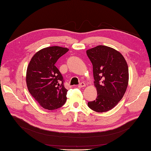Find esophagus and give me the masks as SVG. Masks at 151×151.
Listing matches in <instances>:
<instances>
[{
  "instance_id": "obj_1",
  "label": "esophagus",
  "mask_w": 151,
  "mask_h": 151,
  "mask_svg": "<svg viewBox=\"0 0 151 151\" xmlns=\"http://www.w3.org/2000/svg\"><path fill=\"white\" fill-rule=\"evenodd\" d=\"M78 87L79 88H84V87H86V84H85L84 82H81V84H80L78 86Z\"/></svg>"
}]
</instances>
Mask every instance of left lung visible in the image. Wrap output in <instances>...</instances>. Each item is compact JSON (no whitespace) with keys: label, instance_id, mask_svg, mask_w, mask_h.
<instances>
[{"label":"left lung","instance_id":"left-lung-1","mask_svg":"<svg viewBox=\"0 0 151 151\" xmlns=\"http://www.w3.org/2000/svg\"><path fill=\"white\" fill-rule=\"evenodd\" d=\"M93 65L97 99L88 102L96 112L111 110L119 102L129 84V67L124 56L113 48L98 45L86 50Z\"/></svg>","mask_w":151,"mask_h":151}]
</instances>
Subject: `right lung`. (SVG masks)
Masks as SVG:
<instances>
[{
  "instance_id": "right-lung-1",
  "label": "right lung",
  "mask_w": 151,
  "mask_h": 151,
  "mask_svg": "<svg viewBox=\"0 0 151 151\" xmlns=\"http://www.w3.org/2000/svg\"><path fill=\"white\" fill-rule=\"evenodd\" d=\"M69 49L58 46L44 48L28 63L26 82L28 91L40 106L49 110L62 107L67 100L63 76L55 66L60 58Z\"/></svg>"
}]
</instances>
